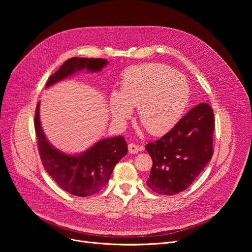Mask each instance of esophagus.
Instances as JSON below:
<instances>
[{
    "instance_id": "obj_1",
    "label": "esophagus",
    "mask_w": 252,
    "mask_h": 252,
    "mask_svg": "<svg viewBox=\"0 0 252 252\" xmlns=\"http://www.w3.org/2000/svg\"><path fill=\"white\" fill-rule=\"evenodd\" d=\"M140 151V148L135 143H129L128 145V153L131 155H135Z\"/></svg>"
}]
</instances>
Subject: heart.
<instances>
[{
  "instance_id": "heart-1",
  "label": "heart",
  "mask_w": 252,
  "mask_h": 252,
  "mask_svg": "<svg viewBox=\"0 0 252 252\" xmlns=\"http://www.w3.org/2000/svg\"><path fill=\"white\" fill-rule=\"evenodd\" d=\"M190 89L185 76L159 63L129 66L125 70L121 93L110 95L113 119L124 123L137 107V119L155 135L170 130L183 117Z\"/></svg>"
}]
</instances>
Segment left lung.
Listing matches in <instances>:
<instances>
[{
  "instance_id": "1",
  "label": "left lung",
  "mask_w": 252,
  "mask_h": 252,
  "mask_svg": "<svg viewBox=\"0 0 252 252\" xmlns=\"http://www.w3.org/2000/svg\"><path fill=\"white\" fill-rule=\"evenodd\" d=\"M214 116L210 105L198 103L159 139L146 146L153 158L149 188L165 195L187 189L210 161Z\"/></svg>"
}]
</instances>
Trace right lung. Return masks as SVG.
Returning <instances> with one entry per match:
<instances>
[{
	"label": "right lung",
	"instance_id": "right-lung-1",
	"mask_svg": "<svg viewBox=\"0 0 252 252\" xmlns=\"http://www.w3.org/2000/svg\"><path fill=\"white\" fill-rule=\"evenodd\" d=\"M107 63L109 62L103 59H68L50 77L46 89L84 69L89 73H98ZM34 129L45 169L62 189L76 196H89L105 187L116 164L127 154V145L121 135L97 140L80 154L61 152L49 141L43 130L40 101L35 109Z\"/></svg>",
	"mask_w": 252,
	"mask_h": 252
}]
</instances>
